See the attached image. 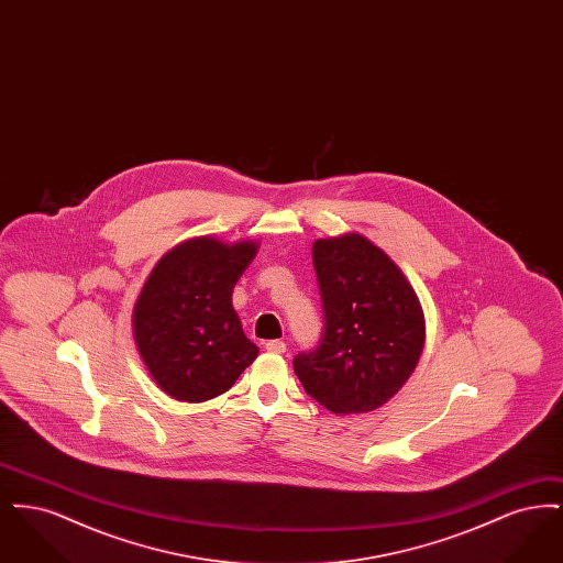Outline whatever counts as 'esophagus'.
Masks as SVG:
<instances>
[{
  "label": "esophagus",
  "instance_id": "34e87169",
  "mask_svg": "<svg viewBox=\"0 0 563 563\" xmlns=\"http://www.w3.org/2000/svg\"><path fill=\"white\" fill-rule=\"evenodd\" d=\"M264 349L268 350V352H276V354H283V352L287 350V344H285L283 340H268V342H264Z\"/></svg>",
  "mask_w": 563,
  "mask_h": 563
}]
</instances>
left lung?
Instances as JSON below:
<instances>
[{"label": "left lung", "mask_w": 563, "mask_h": 563, "mask_svg": "<svg viewBox=\"0 0 563 563\" xmlns=\"http://www.w3.org/2000/svg\"><path fill=\"white\" fill-rule=\"evenodd\" d=\"M322 303L319 344L295 354L303 390L335 413L397 395L424 346V314L395 262L361 234L312 244Z\"/></svg>", "instance_id": "8db88e82"}]
</instances>
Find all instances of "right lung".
<instances>
[{
    "instance_id": "right-lung-1",
    "label": "right lung",
    "mask_w": 563,
    "mask_h": 563,
    "mask_svg": "<svg viewBox=\"0 0 563 563\" xmlns=\"http://www.w3.org/2000/svg\"><path fill=\"white\" fill-rule=\"evenodd\" d=\"M255 253V242L205 236L175 246L150 274L134 306V342L166 395L209 401L255 361L260 350L232 308V289Z\"/></svg>"
}]
</instances>
